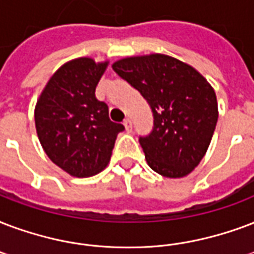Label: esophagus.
<instances>
[{
	"label": "esophagus",
	"mask_w": 254,
	"mask_h": 254,
	"mask_svg": "<svg viewBox=\"0 0 254 254\" xmlns=\"http://www.w3.org/2000/svg\"><path fill=\"white\" fill-rule=\"evenodd\" d=\"M124 127L127 129V131H130L131 130V121L129 119H127L124 121Z\"/></svg>",
	"instance_id": "obj_1"
}]
</instances>
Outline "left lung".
I'll use <instances>...</instances> for the list:
<instances>
[{"label": "left lung", "mask_w": 254, "mask_h": 254, "mask_svg": "<svg viewBox=\"0 0 254 254\" xmlns=\"http://www.w3.org/2000/svg\"><path fill=\"white\" fill-rule=\"evenodd\" d=\"M112 67L152 109V131L138 140L148 165L169 179L188 176L205 156L217 124L210 84L194 67L166 54L127 57Z\"/></svg>", "instance_id": "1"}]
</instances>
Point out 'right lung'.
Masks as SVG:
<instances>
[{
    "label": "right lung",
    "instance_id": "obj_1",
    "mask_svg": "<svg viewBox=\"0 0 254 254\" xmlns=\"http://www.w3.org/2000/svg\"><path fill=\"white\" fill-rule=\"evenodd\" d=\"M109 61L81 57L64 64L42 90L34 109L46 156L73 177H90L108 165L123 124L110 121L96 86Z\"/></svg>",
    "mask_w": 254,
    "mask_h": 254
}]
</instances>
